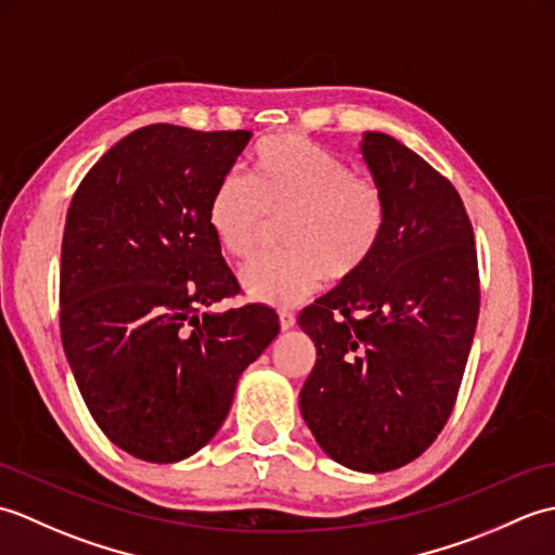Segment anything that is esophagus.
<instances>
[{
  "label": "esophagus",
  "mask_w": 555,
  "mask_h": 555,
  "mask_svg": "<svg viewBox=\"0 0 555 555\" xmlns=\"http://www.w3.org/2000/svg\"><path fill=\"white\" fill-rule=\"evenodd\" d=\"M279 324H281V328H284V332H288V328H293L296 326V314L293 312H279Z\"/></svg>",
  "instance_id": "esophagus-1"
}]
</instances>
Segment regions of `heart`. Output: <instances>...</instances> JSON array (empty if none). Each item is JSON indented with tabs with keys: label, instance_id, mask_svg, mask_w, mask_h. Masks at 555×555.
Here are the masks:
<instances>
[{
	"label": "heart",
	"instance_id": "b5f03b06",
	"mask_svg": "<svg viewBox=\"0 0 555 555\" xmlns=\"http://www.w3.org/2000/svg\"><path fill=\"white\" fill-rule=\"evenodd\" d=\"M247 181L227 173L207 203V223L221 250L247 259L271 229L286 250L243 267L247 298L291 308L322 288L326 276H358L379 250L388 227V199L367 176L310 138L281 133L262 140L245 164Z\"/></svg>",
	"mask_w": 555,
	"mask_h": 555
}]
</instances>
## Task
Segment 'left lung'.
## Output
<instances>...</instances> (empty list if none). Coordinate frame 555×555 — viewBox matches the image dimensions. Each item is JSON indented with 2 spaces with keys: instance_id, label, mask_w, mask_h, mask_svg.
I'll use <instances>...</instances> for the list:
<instances>
[{
  "instance_id": "left-lung-1",
  "label": "left lung",
  "mask_w": 555,
  "mask_h": 555,
  "mask_svg": "<svg viewBox=\"0 0 555 555\" xmlns=\"http://www.w3.org/2000/svg\"><path fill=\"white\" fill-rule=\"evenodd\" d=\"M360 155L388 199V227L370 264L298 317L317 348L300 412L328 457L376 475L422 455L451 417L479 274L455 188L386 133H364Z\"/></svg>"
}]
</instances>
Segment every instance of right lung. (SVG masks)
Returning <instances> with one entry per match:
<instances>
[{"mask_svg":"<svg viewBox=\"0 0 555 555\" xmlns=\"http://www.w3.org/2000/svg\"><path fill=\"white\" fill-rule=\"evenodd\" d=\"M250 138L138 128L70 199L59 269L68 367L104 436L147 463L197 453L279 334L269 308L207 310L238 293L207 203Z\"/></svg>","mask_w":555,"mask_h":555,"instance_id":"add662e5","label":"right lung"}]
</instances>
